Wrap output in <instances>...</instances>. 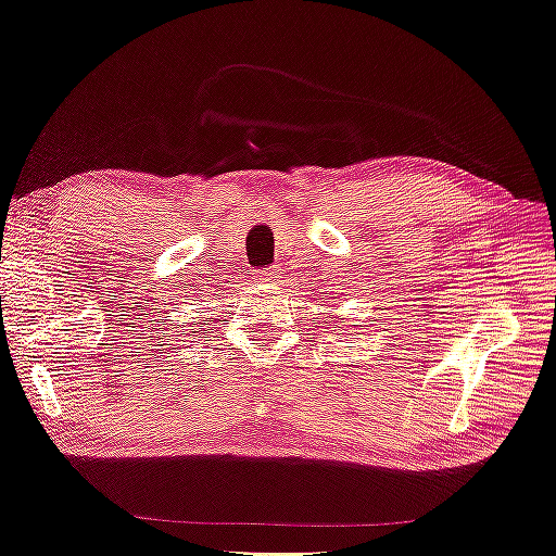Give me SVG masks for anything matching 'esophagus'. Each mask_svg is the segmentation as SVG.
Instances as JSON below:
<instances>
[{"mask_svg": "<svg viewBox=\"0 0 556 556\" xmlns=\"http://www.w3.org/2000/svg\"><path fill=\"white\" fill-rule=\"evenodd\" d=\"M256 279H260L262 285H279V269H260L256 271Z\"/></svg>", "mask_w": 556, "mask_h": 556, "instance_id": "34e87169", "label": "esophagus"}]
</instances>
